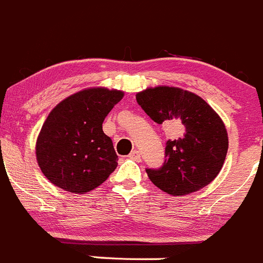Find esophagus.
<instances>
[{"label": "esophagus", "instance_id": "34e87169", "mask_svg": "<svg viewBox=\"0 0 263 263\" xmlns=\"http://www.w3.org/2000/svg\"><path fill=\"white\" fill-rule=\"evenodd\" d=\"M129 158L134 161H140V153L139 151H133V152L129 155Z\"/></svg>", "mask_w": 263, "mask_h": 263}]
</instances>
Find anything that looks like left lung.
I'll return each mask as SVG.
<instances>
[{"instance_id":"1","label":"left lung","mask_w":263,"mask_h":263,"mask_svg":"<svg viewBox=\"0 0 263 263\" xmlns=\"http://www.w3.org/2000/svg\"><path fill=\"white\" fill-rule=\"evenodd\" d=\"M135 97L155 123L183 125L176 139L166 142L162 167L145 170L149 180L171 196L193 193L215 180L229 148L219 114L203 98L178 87L147 88Z\"/></svg>"}]
</instances>
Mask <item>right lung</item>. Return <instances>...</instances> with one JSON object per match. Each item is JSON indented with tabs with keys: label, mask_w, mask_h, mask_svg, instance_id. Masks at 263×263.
<instances>
[{
	"label": "right lung",
	"mask_w": 263,
	"mask_h": 263,
	"mask_svg": "<svg viewBox=\"0 0 263 263\" xmlns=\"http://www.w3.org/2000/svg\"><path fill=\"white\" fill-rule=\"evenodd\" d=\"M123 97V90L87 88L54 106L35 143L38 166L53 185L84 194L107 180L119 158L102 124Z\"/></svg>",
	"instance_id": "obj_1"
}]
</instances>
